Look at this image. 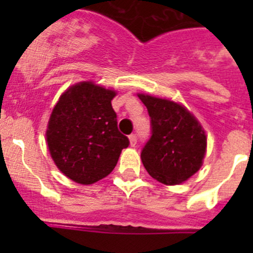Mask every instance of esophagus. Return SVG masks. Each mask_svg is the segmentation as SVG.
Masks as SVG:
<instances>
[{
	"mask_svg": "<svg viewBox=\"0 0 253 253\" xmlns=\"http://www.w3.org/2000/svg\"><path fill=\"white\" fill-rule=\"evenodd\" d=\"M137 134H130V135H129V142H130L131 147H134L137 144Z\"/></svg>",
	"mask_w": 253,
	"mask_h": 253,
	"instance_id": "obj_1",
	"label": "esophagus"
}]
</instances>
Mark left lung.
<instances>
[{
  "label": "left lung",
  "instance_id": "obj_1",
  "mask_svg": "<svg viewBox=\"0 0 253 253\" xmlns=\"http://www.w3.org/2000/svg\"><path fill=\"white\" fill-rule=\"evenodd\" d=\"M151 116L152 135L140 153L147 172L165 185H178L200 169L207 135L181 104L139 93Z\"/></svg>",
  "mask_w": 253,
  "mask_h": 253
}]
</instances>
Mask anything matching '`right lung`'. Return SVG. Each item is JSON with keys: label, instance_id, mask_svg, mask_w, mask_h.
<instances>
[{"label": "right lung", "instance_id": "1", "mask_svg": "<svg viewBox=\"0 0 253 253\" xmlns=\"http://www.w3.org/2000/svg\"><path fill=\"white\" fill-rule=\"evenodd\" d=\"M115 95L93 82H80L62 93L51 111L45 133L49 152L62 173L77 184L106 177L129 146L111 106Z\"/></svg>", "mask_w": 253, "mask_h": 253}]
</instances>
